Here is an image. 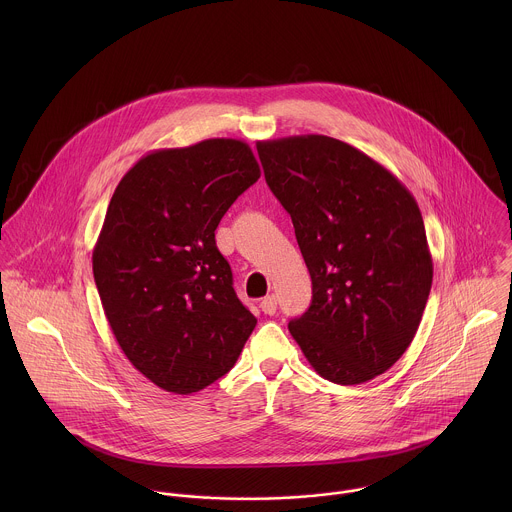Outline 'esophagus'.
<instances>
[{
    "label": "esophagus",
    "mask_w": 512,
    "mask_h": 512,
    "mask_svg": "<svg viewBox=\"0 0 512 512\" xmlns=\"http://www.w3.org/2000/svg\"><path fill=\"white\" fill-rule=\"evenodd\" d=\"M260 309L266 313V315H274L276 309H278V301L274 295H266L262 301H260Z\"/></svg>",
    "instance_id": "34e87169"
}]
</instances>
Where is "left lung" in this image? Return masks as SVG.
<instances>
[{"label": "left lung", "mask_w": 512, "mask_h": 512, "mask_svg": "<svg viewBox=\"0 0 512 512\" xmlns=\"http://www.w3.org/2000/svg\"><path fill=\"white\" fill-rule=\"evenodd\" d=\"M256 147L313 286L309 309L288 325L295 343L335 384L376 378L410 347L432 290L414 195L361 149L329 136Z\"/></svg>", "instance_id": "obj_1"}]
</instances>
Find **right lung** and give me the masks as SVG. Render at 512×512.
Here are the masks:
<instances>
[{"instance_id": "right-lung-1", "label": "right lung", "mask_w": 512, "mask_h": 512, "mask_svg": "<svg viewBox=\"0 0 512 512\" xmlns=\"http://www.w3.org/2000/svg\"><path fill=\"white\" fill-rule=\"evenodd\" d=\"M258 177L246 142L211 138L149 151L110 199L94 282L120 349L167 392L193 394L219 380L256 327L215 230Z\"/></svg>"}]
</instances>
